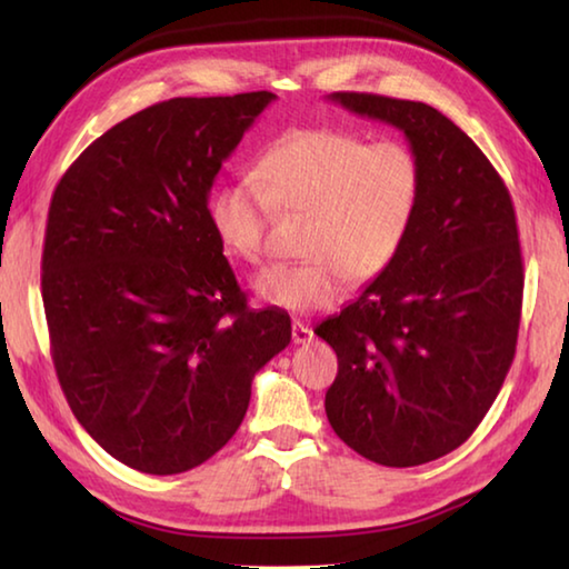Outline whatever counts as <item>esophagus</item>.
I'll list each match as a JSON object with an SVG mask.
<instances>
[{
  "label": "esophagus",
  "mask_w": 569,
  "mask_h": 569,
  "mask_svg": "<svg viewBox=\"0 0 569 569\" xmlns=\"http://www.w3.org/2000/svg\"><path fill=\"white\" fill-rule=\"evenodd\" d=\"M311 339H313L311 326L303 323L301 319H296L293 321V343H308Z\"/></svg>",
  "instance_id": "34e87169"
}]
</instances>
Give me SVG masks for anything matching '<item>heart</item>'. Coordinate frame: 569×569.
Instances as JSON below:
<instances>
[{
    "instance_id": "1",
    "label": "heart",
    "mask_w": 569,
    "mask_h": 569,
    "mask_svg": "<svg viewBox=\"0 0 569 569\" xmlns=\"http://www.w3.org/2000/svg\"><path fill=\"white\" fill-rule=\"evenodd\" d=\"M253 182L238 180L216 192L213 228L230 253L258 263L266 250L271 208L306 216L301 256L256 276L266 303L308 313L343 293L346 276L369 283L399 256L417 218L421 166L397 140L366 142L339 130H301L266 152Z\"/></svg>"
}]
</instances>
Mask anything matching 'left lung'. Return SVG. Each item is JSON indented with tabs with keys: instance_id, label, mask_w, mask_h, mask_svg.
Here are the masks:
<instances>
[{
	"instance_id": "obj_1",
	"label": "left lung",
	"mask_w": 569,
	"mask_h": 569,
	"mask_svg": "<svg viewBox=\"0 0 569 569\" xmlns=\"http://www.w3.org/2000/svg\"><path fill=\"white\" fill-rule=\"evenodd\" d=\"M329 100L403 132L421 198L393 263L313 329L339 356L326 417L377 465H427L471 437L515 359L525 276L512 198L431 104L366 92Z\"/></svg>"
}]
</instances>
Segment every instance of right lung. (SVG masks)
<instances>
[{
    "mask_svg": "<svg viewBox=\"0 0 569 569\" xmlns=\"http://www.w3.org/2000/svg\"><path fill=\"white\" fill-rule=\"evenodd\" d=\"M273 92L176 98L100 134L54 188L42 301L77 421L122 465L180 475L228 445L291 343L250 308L213 228L218 170Z\"/></svg>",
    "mask_w": 569,
    "mask_h": 569,
    "instance_id": "add662e5",
    "label": "right lung"
}]
</instances>
